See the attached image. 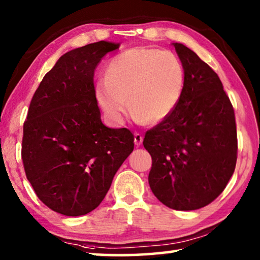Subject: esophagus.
Returning a JSON list of instances; mask_svg holds the SVG:
<instances>
[{
  "mask_svg": "<svg viewBox=\"0 0 260 260\" xmlns=\"http://www.w3.org/2000/svg\"><path fill=\"white\" fill-rule=\"evenodd\" d=\"M143 142V136L141 135L140 133H135L134 134V143L135 146H141Z\"/></svg>",
  "mask_w": 260,
  "mask_h": 260,
  "instance_id": "1",
  "label": "esophagus"
}]
</instances>
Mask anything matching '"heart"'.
Listing matches in <instances>:
<instances>
[{"instance_id": "b5f03b06", "label": "heart", "mask_w": 260, "mask_h": 260, "mask_svg": "<svg viewBox=\"0 0 260 260\" xmlns=\"http://www.w3.org/2000/svg\"><path fill=\"white\" fill-rule=\"evenodd\" d=\"M184 85L186 70L174 52L136 47L110 60L105 79L96 83L95 93L113 121L124 120L129 105L136 120L156 125L177 109Z\"/></svg>"}]
</instances>
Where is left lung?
I'll use <instances>...</instances> for the list:
<instances>
[{
  "label": "left lung",
  "mask_w": 260,
  "mask_h": 260,
  "mask_svg": "<svg viewBox=\"0 0 260 260\" xmlns=\"http://www.w3.org/2000/svg\"><path fill=\"white\" fill-rule=\"evenodd\" d=\"M186 70L177 109L148 131L143 146L152 158L149 184L171 209L204 208L234 173L237 135L234 109L218 74L182 43H173Z\"/></svg>",
  "instance_id": "1"
}]
</instances>
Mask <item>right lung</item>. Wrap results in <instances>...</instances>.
<instances>
[{"instance_id":"1","label":"right lung","mask_w":260,"mask_h":260,"mask_svg":"<svg viewBox=\"0 0 260 260\" xmlns=\"http://www.w3.org/2000/svg\"><path fill=\"white\" fill-rule=\"evenodd\" d=\"M119 46L99 41L64 54L30 101L21 159L37 196L57 213L98 208L134 149L129 129L103 124L95 95V69Z\"/></svg>"}]
</instances>
